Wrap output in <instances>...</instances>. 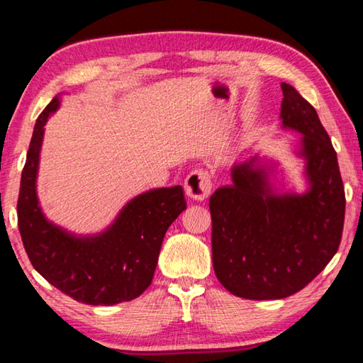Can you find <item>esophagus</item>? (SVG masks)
Instances as JSON below:
<instances>
[{"label":"esophagus","mask_w":363,"mask_h":363,"mask_svg":"<svg viewBox=\"0 0 363 363\" xmlns=\"http://www.w3.org/2000/svg\"><path fill=\"white\" fill-rule=\"evenodd\" d=\"M184 189H186V195L192 200H205L211 192V177L210 173L205 169H194L187 174L186 181H184Z\"/></svg>","instance_id":"34e87169"}]
</instances>
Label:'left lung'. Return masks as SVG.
Masks as SVG:
<instances>
[{
  "instance_id": "left-lung-1",
  "label": "left lung",
  "mask_w": 363,
  "mask_h": 363,
  "mask_svg": "<svg viewBox=\"0 0 363 363\" xmlns=\"http://www.w3.org/2000/svg\"><path fill=\"white\" fill-rule=\"evenodd\" d=\"M280 118L299 133L309 189L280 194L270 168L253 157L235 163L232 182L210 199L213 267L225 290L245 299H281L314 280L340 247L346 196L331 145L315 108L281 83Z\"/></svg>"
}]
</instances>
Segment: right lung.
Segmentation results:
<instances>
[{
  "label": "right lung",
  "instance_id": "add662e5",
  "mask_svg": "<svg viewBox=\"0 0 363 363\" xmlns=\"http://www.w3.org/2000/svg\"><path fill=\"white\" fill-rule=\"evenodd\" d=\"M48 104L35 130L22 171L17 223L28 259L67 296L91 306H113L143 294L152 284L163 237L186 210L181 186L153 189L128 201L113 224L96 235H75L48 220L36 195L45 125L59 107Z\"/></svg>",
  "mask_w": 363,
  "mask_h": 363
}]
</instances>
